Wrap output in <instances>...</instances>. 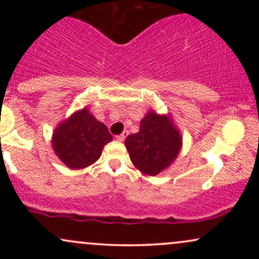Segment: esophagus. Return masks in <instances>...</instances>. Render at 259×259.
Segmentation results:
<instances>
[{
	"label": "esophagus",
	"instance_id": "obj_1",
	"mask_svg": "<svg viewBox=\"0 0 259 259\" xmlns=\"http://www.w3.org/2000/svg\"><path fill=\"white\" fill-rule=\"evenodd\" d=\"M129 135V132H127V130H125V132H123V134H120V135H118L117 136V140L118 141H124V140H125V138L126 136Z\"/></svg>",
	"mask_w": 259,
	"mask_h": 259
}]
</instances>
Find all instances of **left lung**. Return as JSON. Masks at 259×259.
Listing matches in <instances>:
<instances>
[{
  "label": "left lung",
  "instance_id": "obj_1",
  "mask_svg": "<svg viewBox=\"0 0 259 259\" xmlns=\"http://www.w3.org/2000/svg\"><path fill=\"white\" fill-rule=\"evenodd\" d=\"M125 147L133 164L142 174L158 175L170 167L183 147V138L170 114H158L150 109L140 130L125 139Z\"/></svg>",
  "mask_w": 259,
  "mask_h": 259
}]
</instances>
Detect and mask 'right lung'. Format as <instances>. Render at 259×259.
<instances>
[{"instance_id": "obj_1", "label": "right lung", "mask_w": 259, "mask_h": 259, "mask_svg": "<svg viewBox=\"0 0 259 259\" xmlns=\"http://www.w3.org/2000/svg\"><path fill=\"white\" fill-rule=\"evenodd\" d=\"M112 140L105 124L85 107L58 124L51 142L56 156L68 168L84 169L100 158L105 145Z\"/></svg>"}]
</instances>
